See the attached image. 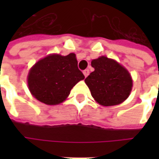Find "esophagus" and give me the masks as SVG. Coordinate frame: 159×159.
Returning a JSON list of instances; mask_svg holds the SVG:
<instances>
[{
    "instance_id": "esophagus-1",
    "label": "esophagus",
    "mask_w": 159,
    "mask_h": 159,
    "mask_svg": "<svg viewBox=\"0 0 159 159\" xmlns=\"http://www.w3.org/2000/svg\"><path fill=\"white\" fill-rule=\"evenodd\" d=\"M83 75L85 76V77H87V76L89 75V69H86L83 70Z\"/></svg>"
}]
</instances>
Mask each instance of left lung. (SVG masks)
Returning <instances> with one entry per match:
<instances>
[{
  "instance_id": "left-lung-1",
  "label": "left lung",
  "mask_w": 159,
  "mask_h": 159,
  "mask_svg": "<svg viewBox=\"0 0 159 159\" xmlns=\"http://www.w3.org/2000/svg\"><path fill=\"white\" fill-rule=\"evenodd\" d=\"M91 66L94 70L85 79V83L96 102L111 107L126 100L132 89L133 81L123 66L106 56L93 59Z\"/></svg>"
}]
</instances>
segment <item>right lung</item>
I'll use <instances>...</instances> for the list:
<instances>
[{"label":"right lung","instance_id":"right-lung-1","mask_svg":"<svg viewBox=\"0 0 159 159\" xmlns=\"http://www.w3.org/2000/svg\"><path fill=\"white\" fill-rule=\"evenodd\" d=\"M83 79L75 53L50 54L32 66L28 86L36 100L46 105H58L66 100L73 87Z\"/></svg>","mask_w":159,"mask_h":159}]
</instances>
